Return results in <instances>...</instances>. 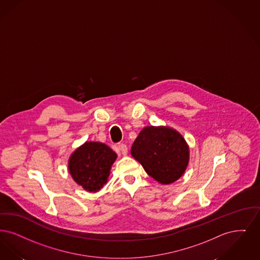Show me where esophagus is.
I'll use <instances>...</instances> for the list:
<instances>
[{"label":"esophagus","mask_w":260,"mask_h":260,"mask_svg":"<svg viewBox=\"0 0 260 260\" xmlns=\"http://www.w3.org/2000/svg\"><path fill=\"white\" fill-rule=\"evenodd\" d=\"M118 149H119V151L121 152L122 155H126L127 152H128V148H127L126 145H124V144H119L118 145Z\"/></svg>","instance_id":"obj_1"}]
</instances>
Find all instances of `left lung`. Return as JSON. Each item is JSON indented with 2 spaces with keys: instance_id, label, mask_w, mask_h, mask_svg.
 Masks as SVG:
<instances>
[{
  "instance_id": "1",
  "label": "left lung",
  "mask_w": 260,
  "mask_h": 260,
  "mask_svg": "<svg viewBox=\"0 0 260 260\" xmlns=\"http://www.w3.org/2000/svg\"><path fill=\"white\" fill-rule=\"evenodd\" d=\"M131 154L147 174L162 184L178 181L189 161V147L183 137L167 126H147L131 147Z\"/></svg>"
}]
</instances>
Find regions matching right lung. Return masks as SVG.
Segmentation results:
<instances>
[{
	"instance_id": "obj_1",
	"label": "right lung",
	"mask_w": 260,
	"mask_h": 260,
	"mask_svg": "<svg viewBox=\"0 0 260 260\" xmlns=\"http://www.w3.org/2000/svg\"><path fill=\"white\" fill-rule=\"evenodd\" d=\"M116 153L99 142H85L69 158V172L86 191L97 192L107 183Z\"/></svg>"
}]
</instances>
